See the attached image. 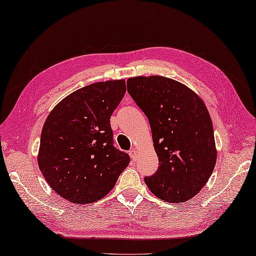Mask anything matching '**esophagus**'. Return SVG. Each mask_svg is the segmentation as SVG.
<instances>
[{
    "label": "esophagus",
    "instance_id": "1",
    "mask_svg": "<svg viewBox=\"0 0 256 256\" xmlns=\"http://www.w3.org/2000/svg\"><path fill=\"white\" fill-rule=\"evenodd\" d=\"M137 150L136 149H132V150H130L129 151V156H130V158H132V160H136V158H137Z\"/></svg>",
    "mask_w": 256,
    "mask_h": 256
}]
</instances>
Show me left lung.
Wrapping results in <instances>:
<instances>
[{
  "mask_svg": "<svg viewBox=\"0 0 256 256\" xmlns=\"http://www.w3.org/2000/svg\"><path fill=\"white\" fill-rule=\"evenodd\" d=\"M127 90L149 119L158 158L149 190L168 202H184L206 185L217 161L212 122L202 100L173 78L150 76L127 80Z\"/></svg>",
  "mask_w": 256,
  "mask_h": 256,
  "instance_id": "1",
  "label": "left lung"
}]
</instances>
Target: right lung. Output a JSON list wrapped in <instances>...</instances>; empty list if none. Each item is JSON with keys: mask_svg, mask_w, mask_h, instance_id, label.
<instances>
[{"mask_svg": "<svg viewBox=\"0 0 256 256\" xmlns=\"http://www.w3.org/2000/svg\"><path fill=\"white\" fill-rule=\"evenodd\" d=\"M124 93V80L96 82L68 95L48 115L38 166L64 200L74 204L102 200L128 166L129 156L112 146L110 120Z\"/></svg>", "mask_w": 256, "mask_h": 256, "instance_id": "1", "label": "right lung"}]
</instances>
